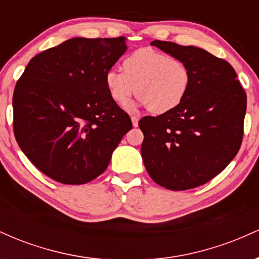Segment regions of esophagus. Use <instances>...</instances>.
<instances>
[{
  "mask_svg": "<svg viewBox=\"0 0 259 259\" xmlns=\"http://www.w3.org/2000/svg\"><path fill=\"white\" fill-rule=\"evenodd\" d=\"M132 121H133V125L135 127L139 125V119L138 117H135V115H132Z\"/></svg>",
  "mask_w": 259,
  "mask_h": 259,
  "instance_id": "esophagus-1",
  "label": "esophagus"
}]
</instances>
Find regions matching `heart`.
Segmentation results:
<instances>
[{"mask_svg": "<svg viewBox=\"0 0 259 259\" xmlns=\"http://www.w3.org/2000/svg\"><path fill=\"white\" fill-rule=\"evenodd\" d=\"M123 71L109 70L106 86L112 101L124 106L135 94L139 105L164 114L183 102L190 88V70L180 58L151 47L136 50L123 62Z\"/></svg>", "mask_w": 259, "mask_h": 259, "instance_id": "obj_1", "label": "heart"}]
</instances>
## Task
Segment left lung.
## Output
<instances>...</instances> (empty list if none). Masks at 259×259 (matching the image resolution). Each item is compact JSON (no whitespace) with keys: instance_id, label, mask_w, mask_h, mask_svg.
I'll return each instance as SVG.
<instances>
[{"instance_id":"1","label":"left lung","mask_w":259,"mask_h":259,"mask_svg":"<svg viewBox=\"0 0 259 259\" xmlns=\"http://www.w3.org/2000/svg\"><path fill=\"white\" fill-rule=\"evenodd\" d=\"M190 70L185 99L173 111L141 118V156L151 179L174 191L212 180L239 152L247 96L230 63L195 46L151 42Z\"/></svg>"}]
</instances>
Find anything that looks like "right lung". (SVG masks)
I'll return each instance as SVG.
<instances>
[{"instance_id":"add662e5","label":"right lung","mask_w":259,"mask_h":259,"mask_svg":"<svg viewBox=\"0 0 259 259\" xmlns=\"http://www.w3.org/2000/svg\"><path fill=\"white\" fill-rule=\"evenodd\" d=\"M126 51L125 37H74L38 53L13 92V132L29 160L68 185L90 183L133 127L109 96L106 74Z\"/></svg>"}]
</instances>
